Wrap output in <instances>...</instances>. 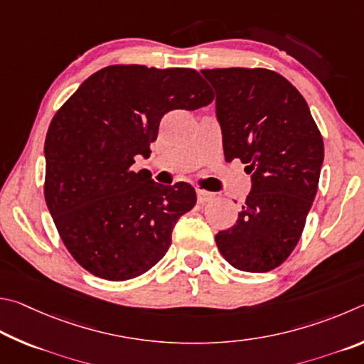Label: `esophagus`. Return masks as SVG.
<instances>
[{
  "mask_svg": "<svg viewBox=\"0 0 364 364\" xmlns=\"http://www.w3.org/2000/svg\"><path fill=\"white\" fill-rule=\"evenodd\" d=\"M213 198H214V195L206 192V190H196V200H198L200 205H205V203L211 201Z\"/></svg>",
  "mask_w": 364,
  "mask_h": 364,
  "instance_id": "esophagus-1",
  "label": "esophagus"
}]
</instances>
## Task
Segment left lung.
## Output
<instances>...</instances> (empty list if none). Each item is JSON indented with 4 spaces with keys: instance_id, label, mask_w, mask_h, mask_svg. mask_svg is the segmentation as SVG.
<instances>
[{
    "instance_id": "left-lung-1",
    "label": "left lung",
    "mask_w": 364,
    "mask_h": 364,
    "mask_svg": "<svg viewBox=\"0 0 364 364\" xmlns=\"http://www.w3.org/2000/svg\"><path fill=\"white\" fill-rule=\"evenodd\" d=\"M215 91L225 161L240 159L252 187L237 224L215 235L235 269L270 272L294 251L314 205L324 158L302 94L273 70H201Z\"/></svg>"
}]
</instances>
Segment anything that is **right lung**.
<instances>
[{
  "label": "right lung",
  "instance_id": "1",
  "mask_svg": "<svg viewBox=\"0 0 364 364\" xmlns=\"http://www.w3.org/2000/svg\"><path fill=\"white\" fill-rule=\"evenodd\" d=\"M213 99L193 68L110 65L57 110L44 142V200L82 269L126 282L163 259L196 193L190 183L159 186L149 171H132L134 156H149L166 113L196 110Z\"/></svg>",
  "mask_w": 364,
  "mask_h": 364
}]
</instances>
